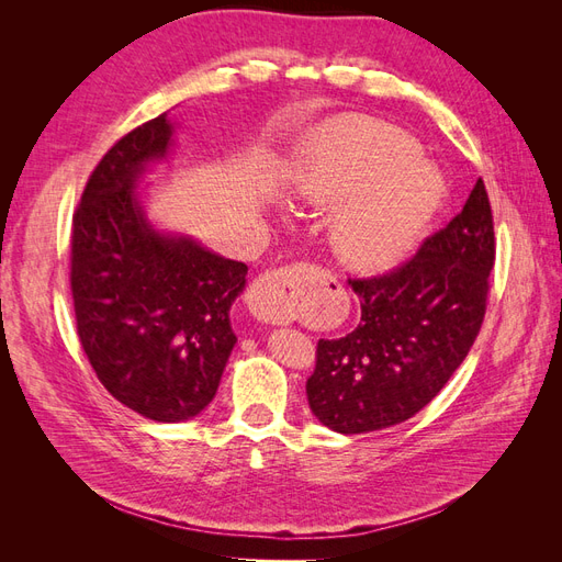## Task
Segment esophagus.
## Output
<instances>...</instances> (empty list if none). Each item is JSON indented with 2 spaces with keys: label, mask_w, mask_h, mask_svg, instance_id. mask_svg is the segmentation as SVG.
Here are the masks:
<instances>
[{
  "label": "esophagus",
  "mask_w": 562,
  "mask_h": 562,
  "mask_svg": "<svg viewBox=\"0 0 562 562\" xmlns=\"http://www.w3.org/2000/svg\"><path fill=\"white\" fill-rule=\"evenodd\" d=\"M328 281H335L330 271L310 262L269 269L250 283L246 293L248 310L255 318L281 323L307 310L321 285Z\"/></svg>",
  "instance_id": "1"
}]
</instances>
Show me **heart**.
<instances>
[{"mask_svg": "<svg viewBox=\"0 0 562 562\" xmlns=\"http://www.w3.org/2000/svg\"><path fill=\"white\" fill-rule=\"evenodd\" d=\"M417 157L411 135L366 116L335 119L302 151L295 184L310 199L333 203L373 190L335 225L337 252L351 267L396 265L427 232L446 184Z\"/></svg>", "mask_w": 562, "mask_h": 562, "instance_id": "heart-1", "label": "heart"}]
</instances>
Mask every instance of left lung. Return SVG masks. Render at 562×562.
Masks as SVG:
<instances>
[{
  "instance_id": "left-lung-1",
  "label": "left lung",
  "mask_w": 562,
  "mask_h": 562,
  "mask_svg": "<svg viewBox=\"0 0 562 562\" xmlns=\"http://www.w3.org/2000/svg\"><path fill=\"white\" fill-rule=\"evenodd\" d=\"M495 246L479 178L462 213L415 255L382 274L349 279L361 323L345 337L318 339L307 380L312 413L333 431L368 434L429 405L481 333Z\"/></svg>"
}]
</instances>
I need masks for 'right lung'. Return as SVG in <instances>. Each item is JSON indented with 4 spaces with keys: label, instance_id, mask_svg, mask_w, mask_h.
<instances>
[{
    "label": "right lung",
    "instance_id": "1",
    "mask_svg": "<svg viewBox=\"0 0 562 562\" xmlns=\"http://www.w3.org/2000/svg\"><path fill=\"white\" fill-rule=\"evenodd\" d=\"M168 143L164 112L105 151L72 215L70 252L81 349L119 403L155 422L190 419L213 401L248 271L147 225L133 182Z\"/></svg>",
    "mask_w": 562,
    "mask_h": 562
}]
</instances>
